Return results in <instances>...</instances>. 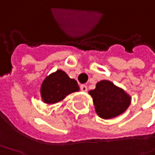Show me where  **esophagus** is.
I'll list each match as a JSON object with an SVG mask.
<instances>
[{
  "mask_svg": "<svg viewBox=\"0 0 155 155\" xmlns=\"http://www.w3.org/2000/svg\"><path fill=\"white\" fill-rule=\"evenodd\" d=\"M80 88H81V90L82 91H87V90H88V88H87V86H86L85 84H81V85L80 86Z\"/></svg>",
  "mask_w": 155,
  "mask_h": 155,
  "instance_id": "34e87169",
  "label": "esophagus"
}]
</instances>
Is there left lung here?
Here are the masks:
<instances>
[{
    "label": "left lung",
    "instance_id": "obj_1",
    "mask_svg": "<svg viewBox=\"0 0 155 155\" xmlns=\"http://www.w3.org/2000/svg\"><path fill=\"white\" fill-rule=\"evenodd\" d=\"M97 114L105 119L122 114L130 105L131 98L109 81H101L96 89L89 91Z\"/></svg>",
    "mask_w": 155,
    "mask_h": 155
}]
</instances>
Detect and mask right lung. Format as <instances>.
<instances>
[{
    "mask_svg": "<svg viewBox=\"0 0 155 155\" xmlns=\"http://www.w3.org/2000/svg\"><path fill=\"white\" fill-rule=\"evenodd\" d=\"M77 91H79L77 81L71 79L64 72L58 70L45 79L41 87V95L45 102L54 104Z\"/></svg>",
    "mask_w": 155,
    "mask_h": 155,
    "instance_id": "add662e5",
    "label": "right lung"
}]
</instances>
